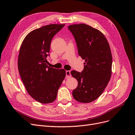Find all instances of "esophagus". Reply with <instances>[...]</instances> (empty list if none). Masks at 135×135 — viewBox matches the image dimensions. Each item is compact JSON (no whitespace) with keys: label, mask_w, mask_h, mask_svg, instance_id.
<instances>
[{"label":"esophagus","mask_w":135,"mask_h":135,"mask_svg":"<svg viewBox=\"0 0 135 135\" xmlns=\"http://www.w3.org/2000/svg\"><path fill=\"white\" fill-rule=\"evenodd\" d=\"M66 78H69V77H71V71H66Z\"/></svg>","instance_id":"esophagus-1"}]
</instances>
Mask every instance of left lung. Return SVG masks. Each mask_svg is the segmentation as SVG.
I'll use <instances>...</instances> for the list:
<instances>
[{"label":"left lung","mask_w":135,"mask_h":135,"mask_svg":"<svg viewBox=\"0 0 135 135\" xmlns=\"http://www.w3.org/2000/svg\"><path fill=\"white\" fill-rule=\"evenodd\" d=\"M68 28L75 39L79 56L85 60L81 72H71L78 81L72 95L79 102H91L101 95L110 80L112 63L110 47L103 34L88 25L73 24Z\"/></svg>","instance_id":"left-lung-1"}]
</instances>
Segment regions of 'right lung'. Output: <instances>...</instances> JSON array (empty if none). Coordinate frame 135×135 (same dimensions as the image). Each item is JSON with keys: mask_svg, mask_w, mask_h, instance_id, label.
<instances>
[{"mask_svg": "<svg viewBox=\"0 0 135 135\" xmlns=\"http://www.w3.org/2000/svg\"><path fill=\"white\" fill-rule=\"evenodd\" d=\"M65 24H49L30 32L20 48L18 66L20 76L29 94L42 103L53 102L66 77L64 69L47 66L53 37Z\"/></svg>", "mask_w": 135, "mask_h": 135, "instance_id": "right-lung-1", "label": "right lung"}]
</instances>
